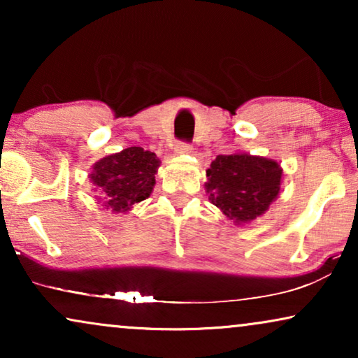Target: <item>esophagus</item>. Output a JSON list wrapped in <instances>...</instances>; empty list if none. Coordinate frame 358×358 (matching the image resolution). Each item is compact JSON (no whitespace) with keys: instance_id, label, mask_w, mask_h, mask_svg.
Returning a JSON list of instances; mask_svg holds the SVG:
<instances>
[{"instance_id":"esophagus-1","label":"esophagus","mask_w":358,"mask_h":358,"mask_svg":"<svg viewBox=\"0 0 358 358\" xmlns=\"http://www.w3.org/2000/svg\"><path fill=\"white\" fill-rule=\"evenodd\" d=\"M174 151L178 155H190L192 153V145L187 143V141H178L174 145Z\"/></svg>"}]
</instances>
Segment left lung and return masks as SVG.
I'll return each instance as SVG.
<instances>
[{"instance_id":"8db88e82","label":"left lung","mask_w":358,"mask_h":358,"mask_svg":"<svg viewBox=\"0 0 358 358\" xmlns=\"http://www.w3.org/2000/svg\"><path fill=\"white\" fill-rule=\"evenodd\" d=\"M210 200L234 223H248L268 208L280 190L275 161L246 153L218 155L207 169Z\"/></svg>"}]
</instances>
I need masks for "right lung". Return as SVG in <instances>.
<instances>
[{"mask_svg":"<svg viewBox=\"0 0 358 358\" xmlns=\"http://www.w3.org/2000/svg\"><path fill=\"white\" fill-rule=\"evenodd\" d=\"M158 168L159 159L155 153L130 146L96 163L91 180L106 207L115 213H124L131 205L150 197Z\"/></svg>","mask_w":358,"mask_h":358,"instance_id":"1","label":"right lung"}]
</instances>
